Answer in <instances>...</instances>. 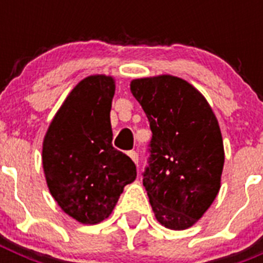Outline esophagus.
Segmentation results:
<instances>
[{"mask_svg": "<svg viewBox=\"0 0 263 263\" xmlns=\"http://www.w3.org/2000/svg\"><path fill=\"white\" fill-rule=\"evenodd\" d=\"M127 155H129L130 159L133 160L134 163H136V164L138 163V154H137L136 152H129V153H127Z\"/></svg>", "mask_w": 263, "mask_h": 263, "instance_id": "obj_1", "label": "esophagus"}]
</instances>
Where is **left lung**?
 <instances>
[{"label":"left lung","instance_id":"left-lung-1","mask_svg":"<svg viewBox=\"0 0 263 263\" xmlns=\"http://www.w3.org/2000/svg\"><path fill=\"white\" fill-rule=\"evenodd\" d=\"M153 138L143 173L158 221L173 231L196 224L217 196L224 167L221 130L205 97L173 75L134 79Z\"/></svg>","mask_w":263,"mask_h":263}]
</instances>
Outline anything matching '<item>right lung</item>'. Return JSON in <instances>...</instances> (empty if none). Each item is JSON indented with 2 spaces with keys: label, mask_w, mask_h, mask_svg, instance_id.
<instances>
[{
  "label": "right lung",
  "mask_w": 263,
  "mask_h": 263,
  "mask_svg": "<svg viewBox=\"0 0 263 263\" xmlns=\"http://www.w3.org/2000/svg\"><path fill=\"white\" fill-rule=\"evenodd\" d=\"M111 76L90 75L69 92L47 129L42 163L50 194L80 224L110 216L124 187L134 182L136 164L113 147Z\"/></svg>",
  "instance_id": "1"
}]
</instances>
